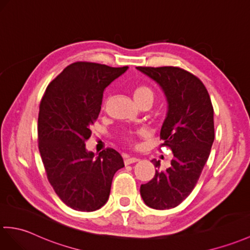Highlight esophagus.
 <instances>
[{
    "mask_svg": "<svg viewBox=\"0 0 250 250\" xmlns=\"http://www.w3.org/2000/svg\"><path fill=\"white\" fill-rule=\"evenodd\" d=\"M138 161H139V159H137V158H125V164L130 165L133 163H136V162H138Z\"/></svg>",
    "mask_w": 250,
    "mask_h": 250,
    "instance_id": "obj_1",
    "label": "esophagus"
}]
</instances>
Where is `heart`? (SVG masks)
I'll return each mask as SVG.
<instances>
[{
	"instance_id": "1",
	"label": "heart",
	"mask_w": 250,
	"mask_h": 250,
	"mask_svg": "<svg viewBox=\"0 0 250 250\" xmlns=\"http://www.w3.org/2000/svg\"><path fill=\"white\" fill-rule=\"evenodd\" d=\"M134 98H135L136 102L144 100V99H150V100L153 101V91L147 86H139L134 91ZM123 137L125 141L129 142V143H132L133 141H134L131 134H124Z\"/></svg>"
}]
</instances>
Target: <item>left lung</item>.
<instances>
[{"mask_svg": "<svg viewBox=\"0 0 250 250\" xmlns=\"http://www.w3.org/2000/svg\"><path fill=\"white\" fill-rule=\"evenodd\" d=\"M136 68L162 87L168 102L160 147L172 151L171 166L165 171L155 170L154 177L141 185L145 204L155 210H166L181 204L198 182L214 142L213 105L204 83L184 69ZM151 162L160 167V161Z\"/></svg>", "mask_w": 250, "mask_h": 250, "instance_id": "8db88e82", "label": "left lung"}]
</instances>
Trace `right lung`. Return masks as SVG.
<instances>
[{"label": "right lung", "mask_w": 250, "mask_h": 250, "mask_svg": "<svg viewBox=\"0 0 250 250\" xmlns=\"http://www.w3.org/2000/svg\"><path fill=\"white\" fill-rule=\"evenodd\" d=\"M127 66L77 62L46 87L38 115V147L46 177L63 204L91 212L105 205L115 172L125 166L112 148L95 159L85 142L101 109L103 91Z\"/></svg>", "instance_id": "1"}]
</instances>
